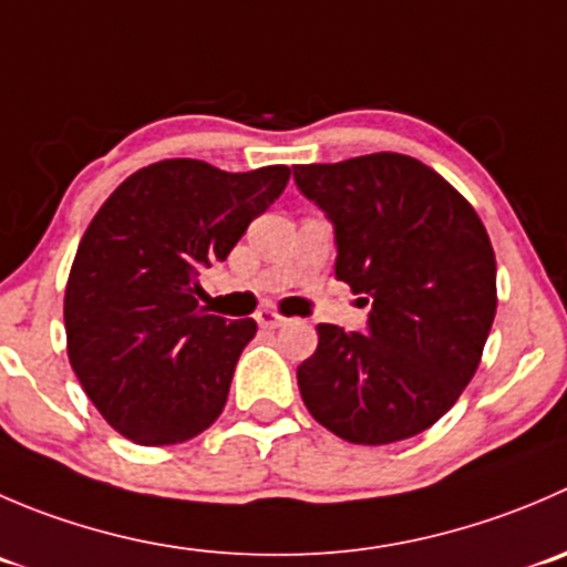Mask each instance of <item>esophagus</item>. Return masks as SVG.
Segmentation results:
<instances>
[{"instance_id": "obj_1", "label": "esophagus", "mask_w": 567, "mask_h": 567, "mask_svg": "<svg viewBox=\"0 0 567 567\" xmlns=\"http://www.w3.org/2000/svg\"><path fill=\"white\" fill-rule=\"evenodd\" d=\"M257 323H260L262 329H277L285 323V316H279L277 310H260L257 312Z\"/></svg>"}]
</instances>
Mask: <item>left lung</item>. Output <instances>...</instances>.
I'll return each mask as SVG.
<instances>
[{
	"instance_id": "obj_1",
	"label": "left lung",
	"mask_w": 567,
	"mask_h": 567,
	"mask_svg": "<svg viewBox=\"0 0 567 567\" xmlns=\"http://www.w3.org/2000/svg\"><path fill=\"white\" fill-rule=\"evenodd\" d=\"M334 227V277L365 293L368 334L318 323L301 399L349 443L384 446L441 421L482 360L496 318V255L474 207L395 152L293 166Z\"/></svg>"
}]
</instances>
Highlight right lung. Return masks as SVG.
<instances>
[{"label": "right lung", "mask_w": 567, "mask_h": 567, "mask_svg": "<svg viewBox=\"0 0 567 567\" xmlns=\"http://www.w3.org/2000/svg\"><path fill=\"white\" fill-rule=\"evenodd\" d=\"M288 179V166L229 174L161 161L126 177L87 224L65 285L69 362L132 443H185L221 415L257 323L207 312L199 274L227 260Z\"/></svg>", "instance_id": "1"}]
</instances>
